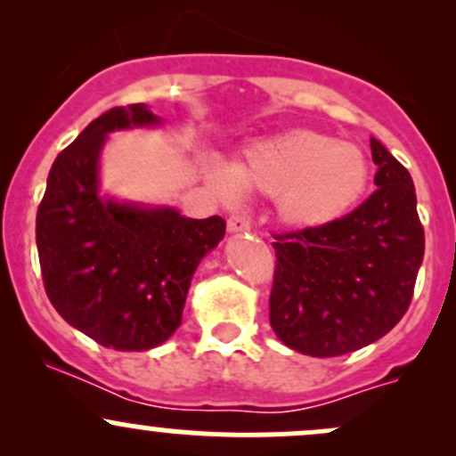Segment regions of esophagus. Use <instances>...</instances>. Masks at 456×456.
<instances>
[{
    "instance_id": "1",
    "label": "esophagus",
    "mask_w": 456,
    "mask_h": 456,
    "mask_svg": "<svg viewBox=\"0 0 456 456\" xmlns=\"http://www.w3.org/2000/svg\"><path fill=\"white\" fill-rule=\"evenodd\" d=\"M227 229H229V232H232V233L249 232V229H251V220L247 218L245 214H233V216H229Z\"/></svg>"
}]
</instances>
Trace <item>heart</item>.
Listing matches in <instances>:
<instances>
[{"label":"heart","instance_id":"heart-1","mask_svg":"<svg viewBox=\"0 0 456 456\" xmlns=\"http://www.w3.org/2000/svg\"><path fill=\"white\" fill-rule=\"evenodd\" d=\"M211 181L229 199L240 185L275 196V209L284 224L320 229L338 223L362 200L370 165L355 142L330 139L315 130H291L254 142L232 169L216 165Z\"/></svg>","mask_w":456,"mask_h":456}]
</instances>
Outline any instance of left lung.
Segmentation results:
<instances>
[{
    "label": "left lung",
    "instance_id": "1",
    "mask_svg": "<svg viewBox=\"0 0 456 456\" xmlns=\"http://www.w3.org/2000/svg\"><path fill=\"white\" fill-rule=\"evenodd\" d=\"M377 190L320 229L275 233L269 322L311 357L346 355L384 338L408 311L424 260V227L408 169L370 139Z\"/></svg>",
    "mask_w": 456,
    "mask_h": 456
}]
</instances>
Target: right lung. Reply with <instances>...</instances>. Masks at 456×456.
<instances>
[{"label": "right lung", "mask_w": 456, "mask_h": 456, "mask_svg": "<svg viewBox=\"0 0 456 456\" xmlns=\"http://www.w3.org/2000/svg\"><path fill=\"white\" fill-rule=\"evenodd\" d=\"M159 118L142 103L112 108L90 123L48 174L37 209V251L45 296L96 344L147 351L181 326L191 275L224 236V220L185 218L101 200L96 160L108 132Z\"/></svg>", "instance_id": "add662e5"}]
</instances>
